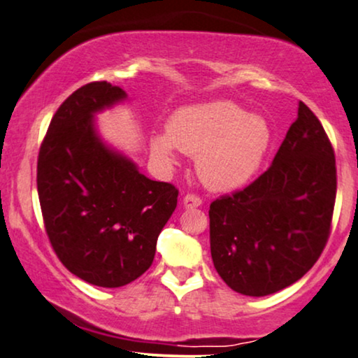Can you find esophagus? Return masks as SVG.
I'll return each mask as SVG.
<instances>
[{
  "mask_svg": "<svg viewBox=\"0 0 358 358\" xmlns=\"http://www.w3.org/2000/svg\"><path fill=\"white\" fill-rule=\"evenodd\" d=\"M202 206V199L194 196V194H187L182 199V207L184 208H194V207H201Z\"/></svg>",
  "mask_w": 358,
  "mask_h": 358,
  "instance_id": "esophagus-1",
  "label": "esophagus"
}]
</instances>
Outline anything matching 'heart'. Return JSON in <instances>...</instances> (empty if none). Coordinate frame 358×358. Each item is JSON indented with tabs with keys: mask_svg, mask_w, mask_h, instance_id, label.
<instances>
[{
	"mask_svg": "<svg viewBox=\"0 0 358 358\" xmlns=\"http://www.w3.org/2000/svg\"><path fill=\"white\" fill-rule=\"evenodd\" d=\"M273 143V129L263 115L230 100H213L176 110L168 133L151 138V150L164 162L176 151L196 156L199 179L215 192H231L248 184L262 168Z\"/></svg>",
	"mask_w": 358,
	"mask_h": 358,
	"instance_id": "heart-1",
	"label": "heart"
}]
</instances>
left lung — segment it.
<instances>
[{
    "instance_id": "8db88e82",
    "label": "left lung",
    "mask_w": 358,
    "mask_h": 358,
    "mask_svg": "<svg viewBox=\"0 0 358 358\" xmlns=\"http://www.w3.org/2000/svg\"><path fill=\"white\" fill-rule=\"evenodd\" d=\"M336 190L331 141L299 101L298 118L268 171L210 203V253L222 280L255 298L301 280L327 243Z\"/></svg>"
}]
</instances>
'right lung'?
I'll list each match as a JSON object with an SVG mask.
<instances>
[{"instance_id": "add662e5", "label": "right lung", "mask_w": 358, "mask_h": 358, "mask_svg": "<svg viewBox=\"0 0 358 358\" xmlns=\"http://www.w3.org/2000/svg\"><path fill=\"white\" fill-rule=\"evenodd\" d=\"M128 99L92 82L59 106L37 157V192L48 236L72 275L120 287L151 266L157 236L178 206V189L139 173L101 139L95 115Z\"/></svg>"}]
</instances>
